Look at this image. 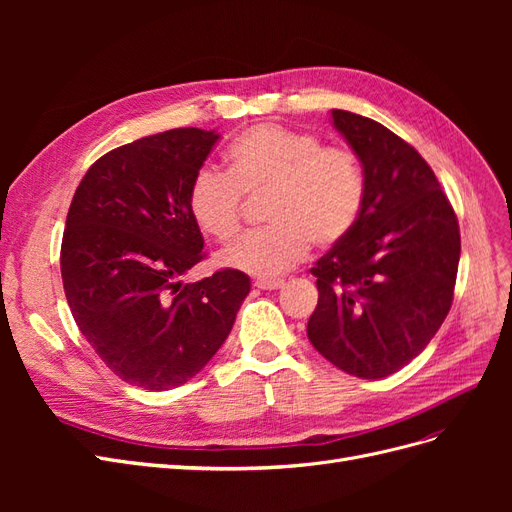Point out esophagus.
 Here are the masks:
<instances>
[{
	"instance_id": "34e87169",
	"label": "esophagus",
	"mask_w": 512,
	"mask_h": 512,
	"mask_svg": "<svg viewBox=\"0 0 512 512\" xmlns=\"http://www.w3.org/2000/svg\"><path fill=\"white\" fill-rule=\"evenodd\" d=\"M284 284L286 282L280 280V277H277V280H256L254 282V286L260 288V290H277V288H282Z\"/></svg>"
}]
</instances>
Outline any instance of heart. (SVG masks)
I'll return each mask as SVG.
<instances>
[{"label":"heart","instance_id":"heart-1","mask_svg":"<svg viewBox=\"0 0 512 512\" xmlns=\"http://www.w3.org/2000/svg\"><path fill=\"white\" fill-rule=\"evenodd\" d=\"M228 173L200 168L188 190V209L205 235L228 241L241 224L243 194L271 192L267 222L218 254L226 269L275 277L307 256L342 243L365 205V170L348 147H324L312 132L275 123L243 130L226 149Z\"/></svg>","mask_w":512,"mask_h":512}]
</instances>
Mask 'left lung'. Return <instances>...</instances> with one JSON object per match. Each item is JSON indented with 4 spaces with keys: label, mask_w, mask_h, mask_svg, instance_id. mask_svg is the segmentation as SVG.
<instances>
[{
    "label": "left lung",
    "mask_w": 512,
    "mask_h": 512,
    "mask_svg": "<svg viewBox=\"0 0 512 512\" xmlns=\"http://www.w3.org/2000/svg\"><path fill=\"white\" fill-rule=\"evenodd\" d=\"M365 170V205L350 235L324 254L312 346L356 378L395 374L421 354L451 309L461 237L429 164L382 123L331 111Z\"/></svg>",
    "instance_id": "left-lung-1"
}]
</instances>
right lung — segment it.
Masks as SVG:
<instances>
[{
    "instance_id": "obj_1",
    "label": "right lung",
    "mask_w": 512,
    "mask_h": 512,
    "mask_svg": "<svg viewBox=\"0 0 512 512\" xmlns=\"http://www.w3.org/2000/svg\"><path fill=\"white\" fill-rule=\"evenodd\" d=\"M220 134L177 128L108 151L74 192L61 280L76 327L123 382L168 391L192 380L235 324L250 277L203 260L188 190Z\"/></svg>"
}]
</instances>
